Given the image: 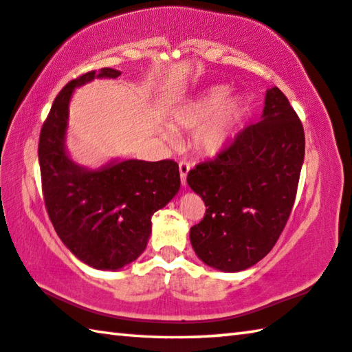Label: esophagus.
Returning a JSON list of instances; mask_svg holds the SVG:
<instances>
[{"instance_id":"1","label":"esophagus","mask_w":352,"mask_h":352,"mask_svg":"<svg viewBox=\"0 0 352 352\" xmlns=\"http://www.w3.org/2000/svg\"><path fill=\"white\" fill-rule=\"evenodd\" d=\"M178 169H180L182 184H183V186H186V178H188V172L190 169V166L186 162H180V163H178Z\"/></svg>"}]
</instances>
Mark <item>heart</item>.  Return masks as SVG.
Listing matches in <instances>:
<instances>
[{
  "instance_id": "obj_1",
  "label": "heart",
  "mask_w": 352,
  "mask_h": 352,
  "mask_svg": "<svg viewBox=\"0 0 352 352\" xmlns=\"http://www.w3.org/2000/svg\"><path fill=\"white\" fill-rule=\"evenodd\" d=\"M243 115L241 98H230L225 85L210 87L172 113V126L192 133V148L204 157H214L230 144ZM166 140L174 142V130L164 129Z\"/></svg>"
}]
</instances>
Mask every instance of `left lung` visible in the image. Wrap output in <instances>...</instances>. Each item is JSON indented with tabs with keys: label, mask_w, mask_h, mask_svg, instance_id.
<instances>
[{
	"label": "left lung",
	"mask_w": 352,
	"mask_h": 352,
	"mask_svg": "<svg viewBox=\"0 0 352 352\" xmlns=\"http://www.w3.org/2000/svg\"><path fill=\"white\" fill-rule=\"evenodd\" d=\"M302 162V124L284 93L272 87L259 122L188 174L190 189L208 206L189 231L199 259L234 273L269 254L290 216Z\"/></svg>",
	"instance_id": "left-lung-1"
}]
</instances>
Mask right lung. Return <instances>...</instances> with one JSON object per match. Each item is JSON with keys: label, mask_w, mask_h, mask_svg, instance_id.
I'll use <instances>...</instances> for the list:
<instances>
[{"label": "right lung", "mask_w": 352, "mask_h": 352, "mask_svg": "<svg viewBox=\"0 0 352 352\" xmlns=\"http://www.w3.org/2000/svg\"><path fill=\"white\" fill-rule=\"evenodd\" d=\"M102 68L71 80L57 94L41 127L38 163L47 214L58 237L77 259L98 270H119L144 252L153 212L180 189L172 160H110L91 169L77 164L67 148L69 102L76 88L94 79H116Z\"/></svg>", "instance_id": "right-lung-1"}]
</instances>
